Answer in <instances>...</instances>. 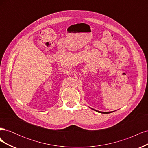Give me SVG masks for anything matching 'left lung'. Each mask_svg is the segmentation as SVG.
I'll return each instance as SVG.
<instances>
[{
	"mask_svg": "<svg viewBox=\"0 0 148 148\" xmlns=\"http://www.w3.org/2000/svg\"><path fill=\"white\" fill-rule=\"evenodd\" d=\"M97 112H100V113H102V114H109V113H111L112 112H100V111H98V110H96Z\"/></svg>",
	"mask_w": 148,
	"mask_h": 148,
	"instance_id": "8db88e82",
	"label": "left lung"
}]
</instances>
